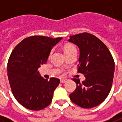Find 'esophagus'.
<instances>
[{"instance_id": "esophagus-1", "label": "esophagus", "mask_w": 122, "mask_h": 122, "mask_svg": "<svg viewBox=\"0 0 122 122\" xmlns=\"http://www.w3.org/2000/svg\"><path fill=\"white\" fill-rule=\"evenodd\" d=\"M60 82H61V83H65V82H66V80L65 79H61L60 80Z\"/></svg>"}]
</instances>
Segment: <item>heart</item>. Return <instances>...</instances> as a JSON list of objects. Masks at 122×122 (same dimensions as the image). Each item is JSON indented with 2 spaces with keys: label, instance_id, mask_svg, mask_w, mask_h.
Segmentation results:
<instances>
[{
  "label": "heart",
  "instance_id": "obj_1",
  "mask_svg": "<svg viewBox=\"0 0 122 122\" xmlns=\"http://www.w3.org/2000/svg\"><path fill=\"white\" fill-rule=\"evenodd\" d=\"M75 48H76L74 45L71 44H66L64 46V52H67V51H69L75 49Z\"/></svg>",
  "mask_w": 122,
  "mask_h": 122
}]
</instances>
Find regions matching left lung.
<instances>
[{"label":"left lung","instance_id":"left-lung-1","mask_svg":"<svg viewBox=\"0 0 122 122\" xmlns=\"http://www.w3.org/2000/svg\"><path fill=\"white\" fill-rule=\"evenodd\" d=\"M69 41L79 48L78 72L86 77L82 82L73 79L76 88L70 99L80 107H95L105 101L111 90L115 67L112 56L101 40L87 32L71 36Z\"/></svg>","mask_w":122,"mask_h":122}]
</instances>
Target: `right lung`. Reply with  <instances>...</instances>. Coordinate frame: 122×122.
Masks as SVG:
<instances>
[{
  "mask_svg": "<svg viewBox=\"0 0 122 122\" xmlns=\"http://www.w3.org/2000/svg\"><path fill=\"white\" fill-rule=\"evenodd\" d=\"M62 38L31 36L23 39L12 51L8 62V77L17 102L32 110H42L52 101L59 79H44L38 71L45 64L51 49Z\"/></svg>",
  "mask_w": 122,
  "mask_h": 122,
  "instance_id": "obj_1",
  "label": "right lung"
}]
</instances>
